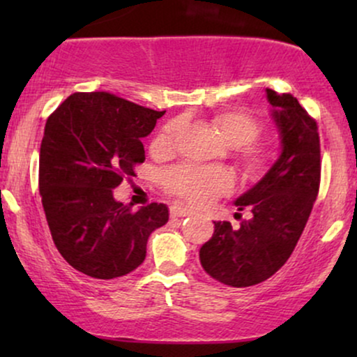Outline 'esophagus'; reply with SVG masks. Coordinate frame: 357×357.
Listing matches in <instances>:
<instances>
[{"instance_id": "esophagus-1", "label": "esophagus", "mask_w": 357, "mask_h": 357, "mask_svg": "<svg viewBox=\"0 0 357 357\" xmlns=\"http://www.w3.org/2000/svg\"><path fill=\"white\" fill-rule=\"evenodd\" d=\"M190 215L191 211L188 210V208L179 206V204H173V206H171V216H173V218H184V216H190Z\"/></svg>"}]
</instances>
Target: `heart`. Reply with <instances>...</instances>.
<instances>
[{
  "label": "heart",
  "mask_w": 357,
  "mask_h": 357,
  "mask_svg": "<svg viewBox=\"0 0 357 357\" xmlns=\"http://www.w3.org/2000/svg\"><path fill=\"white\" fill-rule=\"evenodd\" d=\"M213 126L220 137L230 147H236V155L248 176H260L268 169L272 151L264 142H258L261 126L252 114L241 109H228L213 117ZM181 129V121L166 124L154 139V147L169 151ZM166 190L192 206H206L218 196L231 190V179L227 171L215 167L178 166L165 174Z\"/></svg>",
  "instance_id": "1"
}]
</instances>
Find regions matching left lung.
Here are the masks:
<instances>
[{
	"mask_svg": "<svg viewBox=\"0 0 357 357\" xmlns=\"http://www.w3.org/2000/svg\"><path fill=\"white\" fill-rule=\"evenodd\" d=\"M267 100L280 136V155L255 186L236 198L238 211L250 210L252 216L238 228L215 221V233L199 250L204 272L230 287L260 284L289 260L321 183L315 121L290 93L267 89Z\"/></svg>",
	"mask_w": 357,
	"mask_h": 357,
	"instance_id": "8db88e82",
	"label": "left lung"
}]
</instances>
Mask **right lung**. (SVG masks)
<instances>
[{
    "label": "right lung",
    "instance_id": "obj_1",
    "mask_svg": "<svg viewBox=\"0 0 357 357\" xmlns=\"http://www.w3.org/2000/svg\"><path fill=\"white\" fill-rule=\"evenodd\" d=\"M162 116L107 92H77L48 117L40 196L56 250L85 275L109 280L136 270L151 233L169 220L166 204L132 211L112 191L144 162L141 139Z\"/></svg>",
    "mask_w": 357,
    "mask_h": 357
}]
</instances>
